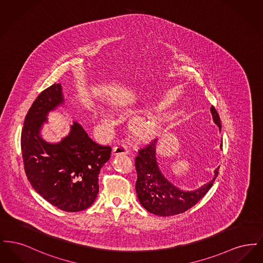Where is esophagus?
<instances>
[{
    "label": "esophagus",
    "instance_id": "esophagus-1",
    "mask_svg": "<svg viewBox=\"0 0 263 263\" xmlns=\"http://www.w3.org/2000/svg\"><path fill=\"white\" fill-rule=\"evenodd\" d=\"M112 153L113 155H121V154L128 155L129 154V150H128V147L126 145H119V146H116L113 149Z\"/></svg>",
    "mask_w": 263,
    "mask_h": 263
}]
</instances>
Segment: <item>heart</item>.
Instances as JSON below:
<instances>
[{
  "instance_id": "1",
  "label": "heart",
  "mask_w": 263,
  "mask_h": 263,
  "mask_svg": "<svg viewBox=\"0 0 263 263\" xmlns=\"http://www.w3.org/2000/svg\"><path fill=\"white\" fill-rule=\"evenodd\" d=\"M134 130L138 135L143 137H149L157 134L159 131V124L157 120L151 118V119H137L134 123Z\"/></svg>"
}]
</instances>
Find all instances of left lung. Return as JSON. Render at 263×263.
Instances as JSON below:
<instances>
[{
	"label": "left lung",
	"mask_w": 263,
	"mask_h": 263,
	"mask_svg": "<svg viewBox=\"0 0 263 263\" xmlns=\"http://www.w3.org/2000/svg\"><path fill=\"white\" fill-rule=\"evenodd\" d=\"M213 121L221 131V120L215 107H211ZM222 148V144L220 145ZM137 171L136 193L141 205L158 216H174L185 212L194 206L212 187L218 175V166L212 180L195 190H183L173 184L160 170L157 162V139L138 152L135 161Z\"/></svg>",
	"instance_id": "left-lung-1"
}]
</instances>
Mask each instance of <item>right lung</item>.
<instances>
[{
  "label": "right lung",
  "instance_id": "add662e5",
  "mask_svg": "<svg viewBox=\"0 0 263 263\" xmlns=\"http://www.w3.org/2000/svg\"><path fill=\"white\" fill-rule=\"evenodd\" d=\"M63 103L60 84L38 96L25 116L22 153L27 179L38 194L60 210L79 212L96 200L100 168L110 159L111 148L93 142L77 121L58 143L41 137L48 113Z\"/></svg>",
  "mask_w": 263,
  "mask_h": 263
}]
</instances>
